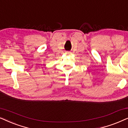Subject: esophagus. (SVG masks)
Wrapping results in <instances>:
<instances>
[{"label":"esophagus","mask_w":128,"mask_h":128,"mask_svg":"<svg viewBox=\"0 0 128 128\" xmlns=\"http://www.w3.org/2000/svg\"><path fill=\"white\" fill-rule=\"evenodd\" d=\"M67 53H68V54H69V53H70V52H67Z\"/></svg>","instance_id":"1"}]
</instances>
